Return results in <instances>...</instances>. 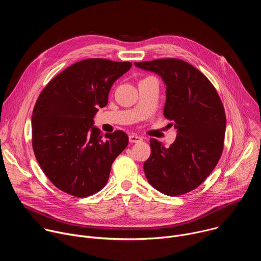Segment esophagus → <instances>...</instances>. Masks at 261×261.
Instances as JSON below:
<instances>
[{"mask_svg":"<svg viewBox=\"0 0 261 261\" xmlns=\"http://www.w3.org/2000/svg\"><path fill=\"white\" fill-rule=\"evenodd\" d=\"M129 141L131 143H137V142H140L142 141V138L140 136H137V135H129Z\"/></svg>","mask_w":261,"mask_h":261,"instance_id":"1","label":"esophagus"}]
</instances>
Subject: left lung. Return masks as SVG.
<instances>
[{"label":"left lung","mask_w":261,"mask_h":261,"mask_svg":"<svg viewBox=\"0 0 261 261\" xmlns=\"http://www.w3.org/2000/svg\"><path fill=\"white\" fill-rule=\"evenodd\" d=\"M156 73L166 86L164 117L174 122L176 138L169 147L151 139L143 164L153 187L168 196L192 191L217 165L224 144L226 117L211 82L187 62L160 59L134 63Z\"/></svg>","instance_id":"left-lung-1"}]
</instances>
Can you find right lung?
Returning a JSON list of instances; mask_svg holds the SVG:
<instances>
[{"instance_id":"obj_1","label":"right lung","mask_w":261,"mask_h":261,"mask_svg":"<svg viewBox=\"0 0 261 261\" xmlns=\"http://www.w3.org/2000/svg\"><path fill=\"white\" fill-rule=\"evenodd\" d=\"M130 62L88 59L71 65L49 82L32 116L33 150L43 172L60 190L87 197L106 185L111 164L128 145L123 131L94 126L114 83Z\"/></svg>"}]
</instances>
